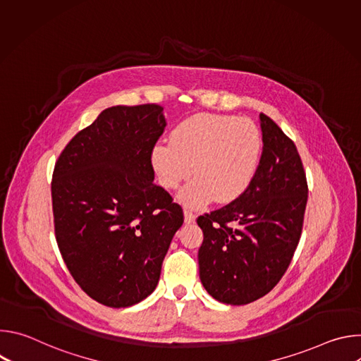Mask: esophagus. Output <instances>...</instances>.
I'll return each mask as SVG.
<instances>
[{"mask_svg": "<svg viewBox=\"0 0 361 361\" xmlns=\"http://www.w3.org/2000/svg\"><path fill=\"white\" fill-rule=\"evenodd\" d=\"M184 221L185 224H191L195 221V214L191 213L190 210H184Z\"/></svg>", "mask_w": 361, "mask_h": 361, "instance_id": "esophagus-1", "label": "esophagus"}]
</instances>
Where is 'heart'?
<instances>
[{"mask_svg": "<svg viewBox=\"0 0 361 361\" xmlns=\"http://www.w3.org/2000/svg\"><path fill=\"white\" fill-rule=\"evenodd\" d=\"M263 149L260 130L235 116L201 113L181 121L170 142L151 149V164L159 183L173 190L192 174L178 194L188 207L210 201L227 204L240 198L259 170Z\"/></svg>", "mask_w": 361, "mask_h": 361, "instance_id": "obj_1", "label": "heart"}]
</instances>
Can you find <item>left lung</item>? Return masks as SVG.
<instances>
[{
  "instance_id": "1",
  "label": "left lung",
  "mask_w": 361,
  "mask_h": 361,
  "mask_svg": "<svg viewBox=\"0 0 361 361\" xmlns=\"http://www.w3.org/2000/svg\"><path fill=\"white\" fill-rule=\"evenodd\" d=\"M263 152L247 191L197 219L204 240L200 280L217 301L243 305L270 293L288 269L300 241L307 180L294 142L260 114Z\"/></svg>"
}]
</instances>
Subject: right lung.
<instances>
[{"label": "right lung", "instance_id": "add662e5", "mask_svg": "<svg viewBox=\"0 0 361 361\" xmlns=\"http://www.w3.org/2000/svg\"><path fill=\"white\" fill-rule=\"evenodd\" d=\"M157 104L116 106L81 130L54 167L56 238L75 283L107 307L156 290L184 216L154 184L151 149L166 128Z\"/></svg>", "mask_w": 361, "mask_h": 361}]
</instances>
